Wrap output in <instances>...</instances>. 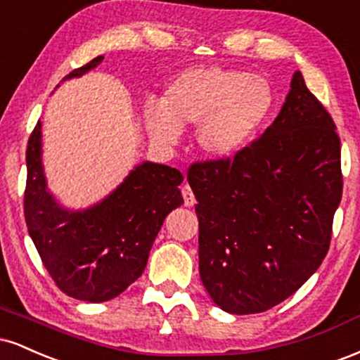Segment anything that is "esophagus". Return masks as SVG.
I'll return each instance as SVG.
<instances>
[{"instance_id":"esophagus-1","label":"esophagus","mask_w":360,"mask_h":360,"mask_svg":"<svg viewBox=\"0 0 360 360\" xmlns=\"http://www.w3.org/2000/svg\"><path fill=\"white\" fill-rule=\"evenodd\" d=\"M181 191H183L184 205H186V206H194V203H196V198H194L191 188H189L188 184H184L183 188H181Z\"/></svg>"}]
</instances>
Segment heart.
Listing matches in <instances>:
<instances>
[{"label": "heart", "mask_w": 360, "mask_h": 360, "mask_svg": "<svg viewBox=\"0 0 360 360\" xmlns=\"http://www.w3.org/2000/svg\"><path fill=\"white\" fill-rule=\"evenodd\" d=\"M274 106V86L262 74L200 65L186 69L167 86L160 108H147L146 123L162 143L174 142L179 128L196 127L205 154L229 157L255 137Z\"/></svg>", "instance_id": "obj_1"}]
</instances>
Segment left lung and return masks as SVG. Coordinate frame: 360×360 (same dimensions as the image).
<instances>
[{"label":"left lung","mask_w":360,"mask_h":360,"mask_svg":"<svg viewBox=\"0 0 360 360\" xmlns=\"http://www.w3.org/2000/svg\"><path fill=\"white\" fill-rule=\"evenodd\" d=\"M337 125L295 72L286 103L233 157L196 160L200 278L233 315L283 303L323 262L342 200Z\"/></svg>","instance_id":"8db88e82"}]
</instances>
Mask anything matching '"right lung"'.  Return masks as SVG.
Returning a JSON list of instances; mask_svg holds the SVG:
<instances>
[{"instance_id": "add662e5", "label": "right lung", "mask_w": 360, "mask_h": 360, "mask_svg": "<svg viewBox=\"0 0 360 360\" xmlns=\"http://www.w3.org/2000/svg\"><path fill=\"white\" fill-rule=\"evenodd\" d=\"M101 60L96 57L64 79L82 76ZM183 179L174 167L143 162L100 205L68 212L45 189L37 123L27 146L23 212L28 233L56 286L89 303L125 291L146 269L164 218L184 203L177 188Z\"/></svg>"}]
</instances>
